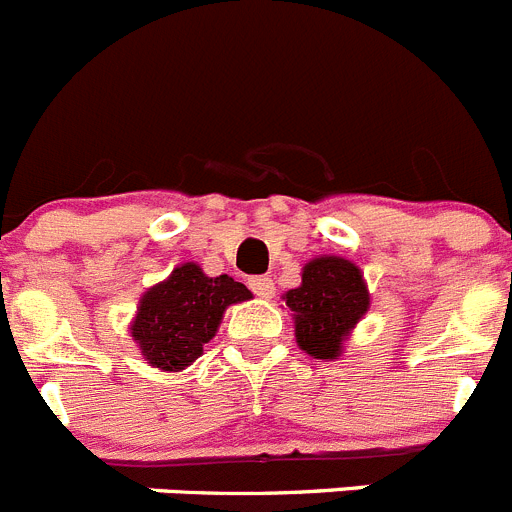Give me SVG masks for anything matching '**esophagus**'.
Returning a JSON list of instances; mask_svg holds the SVG:
<instances>
[{
  "instance_id": "1",
  "label": "esophagus",
  "mask_w": 512,
  "mask_h": 512,
  "mask_svg": "<svg viewBox=\"0 0 512 512\" xmlns=\"http://www.w3.org/2000/svg\"><path fill=\"white\" fill-rule=\"evenodd\" d=\"M248 287L253 289V295H259V297L274 295V279L271 277H251Z\"/></svg>"
}]
</instances>
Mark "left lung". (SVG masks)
<instances>
[{"mask_svg":"<svg viewBox=\"0 0 512 512\" xmlns=\"http://www.w3.org/2000/svg\"><path fill=\"white\" fill-rule=\"evenodd\" d=\"M284 302L295 315L297 346L312 359H336L343 341L369 310V289L361 269L341 256H320L305 264L302 284Z\"/></svg>","mask_w":512,"mask_h":512,"instance_id":"1","label":"left lung"}]
</instances>
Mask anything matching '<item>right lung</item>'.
<instances>
[{
    "mask_svg": "<svg viewBox=\"0 0 512 512\" xmlns=\"http://www.w3.org/2000/svg\"><path fill=\"white\" fill-rule=\"evenodd\" d=\"M243 300H251L246 284L228 274L207 277L194 261H187L140 297L130 333L148 364L161 372H179L200 359L223 312Z\"/></svg>",
    "mask_w": 512,
    "mask_h": 512,
    "instance_id": "add662e5",
    "label": "right lung"
}]
</instances>
